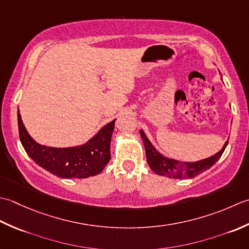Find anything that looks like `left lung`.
I'll use <instances>...</instances> for the list:
<instances>
[{"label": "left lung", "instance_id": "1", "mask_svg": "<svg viewBox=\"0 0 249 249\" xmlns=\"http://www.w3.org/2000/svg\"><path fill=\"white\" fill-rule=\"evenodd\" d=\"M140 134L142 136V140H143L147 163H148L150 169L156 174L170 177V178H194L195 176L203 173L220 159L228 145L227 141L221 150L218 151L214 156L210 157V158L196 162H181L175 159L166 158L163 155H161L158 150H156L153 144L150 143V141L147 139L143 130H140Z\"/></svg>", "mask_w": 249, "mask_h": 249}]
</instances>
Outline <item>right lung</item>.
<instances>
[{
  "mask_svg": "<svg viewBox=\"0 0 249 249\" xmlns=\"http://www.w3.org/2000/svg\"><path fill=\"white\" fill-rule=\"evenodd\" d=\"M115 120L104 125L87 143L55 148L36 143L21 120L18 110L20 142L35 163L61 178H87L100 174L110 160V141Z\"/></svg>",
  "mask_w": 249,
  "mask_h": 249,
  "instance_id": "add662e5",
  "label": "right lung"
}]
</instances>
